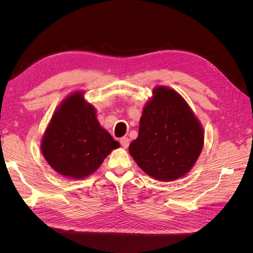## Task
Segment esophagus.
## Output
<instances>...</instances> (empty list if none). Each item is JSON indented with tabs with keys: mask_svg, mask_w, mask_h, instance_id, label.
Returning <instances> with one entry per match:
<instances>
[{
	"mask_svg": "<svg viewBox=\"0 0 253 253\" xmlns=\"http://www.w3.org/2000/svg\"><path fill=\"white\" fill-rule=\"evenodd\" d=\"M120 144L125 149H126L128 147V144H129V139L127 138V137H122V138H120Z\"/></svg>",
	"mask_w": 253,
	"mask_h": 253,
	"instance_id": "esophagus-1",
	"label": "esophagus"
}]
</instances>
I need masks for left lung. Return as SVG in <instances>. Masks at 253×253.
Returning <instances> with one entry per match:
<instances>
[{
  "instance_id": "8db88e82",
  "label": "left lung",
  "mask_w": 253,
  "mask_h": 253,
  "mask_svg": "<svg viewBox=\"0 0 253 253\" xmlns=\"http://www.w3.org/2000/svg\"><path fill=\"white\" fill-rule=\"evenodd\" d=\"M145 104L138 137L129 144V154L153 178L177 179L200 156L204 133L200 122L175 90L156 87Z\"/></svg>"
}]
</instances>
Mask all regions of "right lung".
<instances>
[{
	"mask_svg": "<svg viewBox=\"0 0 253 253\" xmlns=\"http://www.w3.org/2000/svg\"><path fill=\"white\" fill-rule=\"evenodd\" d=\"M118 147L81 93L73 94L59 106L41 143L43 156L52 169L76 179L95 172Z\"/></svg>",
	"mask_w": 253,
	"mask_h": 253,
	"instance_id": "obj_1",
	"label": "right lung"
}]
</instances>
